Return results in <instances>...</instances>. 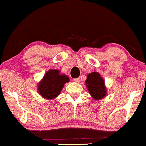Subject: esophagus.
Here are the masks:
<instances>
[{
    "label": "esophagus",
    "instance_id": "esophagus-1",
    "mask_svg": "<svg viewBox=\"0 0 146 146\" xmlns=\"http://www.w3.org/2000/svg\"><path fill=\"white\" fill-rule=\"evenodd\" d=\"M73 81L75 82H79V78H75V79H73Z\"/></svg>",
    "mask_w": 146,
    "mask_h": 146
}]
</instances>
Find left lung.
<instances>
[{
  "label": "left lung",
  "instance_id": "obj_1",
  "mask_svg": "<svg viewBox=\"0 0 146 146\" xmlns=\"http://www.w3.org/2000/svg\"><path fill=\"white\" fill-rule=\"evenodd\" d=\"M89 94L93 98L100 100L106 96V91L104 86V81L97 72L89 73L85 81Z\"/></svg>",
  "mask_w": 146,
  "mask_h": 146
}]
</instances>
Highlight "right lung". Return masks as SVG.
I'll return each instance as SVG.
<instances>
[{
  "label": "right lung",
  "instance_id": "obj_1",
  "mask_svg": "<svg viewBox=\"0 0 146 146\" xmlns=\"http://www.w3.org/2000/svg\"><path fill=\"white\" fill-rule=\"evenodd\" d=\"M69 81L67 76L60 75L57 69H51L46 73L38 85V91L45 98H54L60 93L64 84Z\"/></svg>",
  "mask_w": 146,
  "mask_h": 146
}]
</instances>
